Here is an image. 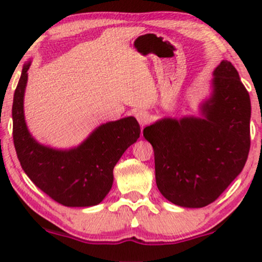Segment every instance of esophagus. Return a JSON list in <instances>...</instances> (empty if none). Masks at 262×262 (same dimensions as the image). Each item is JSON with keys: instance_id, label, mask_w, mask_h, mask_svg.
<instances>
[{"instance_id": "1", "label": "esophagus", "mask_w": 262, "mask_h": 262, "mask_svg": "<svg viewBox=\"0 0 262 262\" xmlns=\"http://www.w3.org/2000/svg\"><path fill=\"white\" fill-rule=\"evenodd\" d=\"M135 117H137L138 122H139L140 127L143 128L144 125L146 124L150 121V116L148 112H145V111H138L137 113H135Z\"/></svg>"}]
</instances>
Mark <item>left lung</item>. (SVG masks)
<instances>
[{
  "label": "left lung",
  "mask_w": 262,
  "mask_h": 262,
  "mask_svg": "<svg viewBox=\"0 0 262 262\" xmlns=\"http://www.w3.org/2000/svg\"><path fill=\"white\" fill-rule=\"evenodd\" d=\"M210 90L200 116L164 117L143 130L154 149L159 191L185 208L214 202L244 169L250 149V96L230 61L214 69Z\"/></svg>",
  "instance_id": "8db88e82"
}]
</instances>
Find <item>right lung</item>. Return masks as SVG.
Wrapping results in <instances>:
<instances>
[{
    "label": "right lung",
    "mask_w": 262,
    "mask_h": 262,
    "mask_svg": "<svg viewBox=\"0 0 262 262\" xmlns=\"http://www.w3.org/2000/svg\"><path fill=\"white\" fill-rule=\"evenodd\" d=\"M22 69L13 96L14 148L27 176L54 201L66 207H92L104 200L113 185V169L140 135L134 117L107 122L93 129L82 143L58 149L39 143L27 127L25 93L28 69Z\"/></svg>",
    "instance_id": "1"
}]
</instances>
